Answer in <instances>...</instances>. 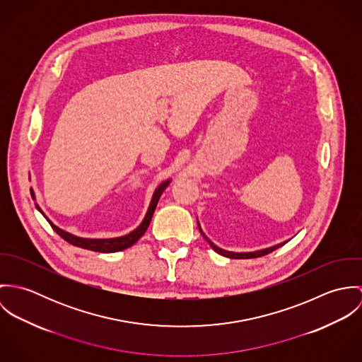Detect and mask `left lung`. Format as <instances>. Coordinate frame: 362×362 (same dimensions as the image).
I'll use <instances>...</instances> for the list:
<instances>
[{
	"label": "left lung",
	"instance_id": "8db88e82",
	"mask_svg": "<svg viewBox=\"0 0 362 362\" xmlns=\"http://www.w3.org/2000/svg\"><path fill=\"white\" fill-rule=\"evenodd\" d=\"M198 227H199V231H201V234H202V237L206 240L207 243H209V245L214 250V252H217L218 255H223V257H226V258H231V259H251V258H259V257H263V255H267V254H270V252H273L274 250H277V248H280L281 245H284L286 243H281V244H277V245H274V247H270V248H266V250H260V251H255V252H230V251H224V250H221V248H218L217 245H214L209 238H207L206 235H205V233L202 231V228H201V226H199V223H198Z\"/></svg>",
	"mask_w": 362,
	"mask_h": 362
}]
</instances>
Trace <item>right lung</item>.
<instances>
[{
  "mask_svg": "<svg viewBox=\"0 0 362 362\" xmlns=\"http://www.w3.org/2000/svg\"><path fill=\"white\" fill-rule=\"evenodd\" d=\"M171 180H167L164 182H161L157 188H156L155 194L152 197V202L149 205V209L146 211V216L144 218V221L139 224L138 228H135L134 231H131L129 234L127 235H122V237H117V238H81V237H76V235H72L64 230H61L59 227L54 226L52 221L45 216L43 210L39 207V205H36V207L39 209V211L47 218V221L50 223V226L52 227V230L61 237L64 238L66 243L75 245V247H79V248H83V250H89V251H95V252H118V251H122V250H127L129 247H132L148 230L149 224H151V220L153 217V213H155L156 206H157V202L163 194V191L168 187ZM32 191V189H30ZM32 198H35V194L32 191Z\"/></svg>",
  "mask_w": 362,
  "mask_h": 362,
  "instance_id": "add662e5",
  "label": "right lung"
}]
</instances>
